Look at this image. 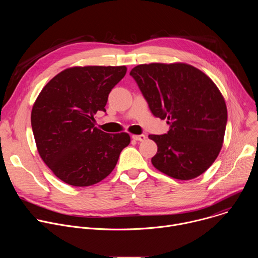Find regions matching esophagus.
<instances>
[{
  "instance_id": "34e87169",
  "label": "esophagus",
  "mask_w": 258,
  "mask_h": 258,
  "mask_svg": "<svg viewBox=\"0 0 258 258\" xmlns=\"http://www.w3.org/2000/svg\"><path fill=\"white\" fill-rule=\"evenodd\" d=\"M132 138L135 141H139V142H143V141L146 140V136L145 135H133Z\"/></svg>"
}]
</instances>
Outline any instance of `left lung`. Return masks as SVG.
Listing matches in <instances>:
<instances>
[{
	"label": "left lung",
	"mask_w": 258,
	"mask_h": 258,
	"mask_svg": "<svg viewBox=\"0 0 258 258\" xmlns=\"http://www.w3.org/2000/svg\"><path fill=\"white\" fill-rule=\"evenodd\" d=\"M154 116L167 119L153 166L180 180L206 171L222 150L228 111L225 98L200 69L182 62L140 64L131 70Z\"/></svg>",
	"instance_id": "obj_1"
}]
</instances>
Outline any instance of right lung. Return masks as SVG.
Returning a JSON list of instances; mask_svg holds the SVG:
<instances>
[{"mask_svg":"<svg viewBox=\"0 0 258 258\" xmlns=\"http://www.w3.org/2000/svg\"><path fill=\"white\" fill-rule=\"evenodd\" d=\"M123 66H73L55 76L31 110L36 149L52 172L75 187L95 185L114 169L131 143L127 133L107 134L95 126L108 95L125 76Z\"/></svg>","mask_w":258,"mask_h":258,"instance_id":"obj_1","label":"right lung"}]
</instances>
